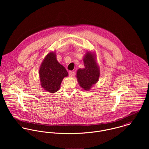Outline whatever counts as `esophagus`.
Instances as JSON below:
<instances>
[{
	"mask_svg": "<svg viewBox=\"0 0 149 149\" xmlns=\"http://www.w3.org/2000/svg\"><path fill=\"white\" fill-rule=\"evenodd\" d=\"M74 72H73V71H69V76L70 77H73L74 76Z\"/></svg>",
	"mask_w": 149,
	"mask_h": 149,
	"instance_id": "34e87169",
	"label": "esophagus"
}]
</instances>
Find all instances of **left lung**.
<instances>
[{
	"label": "left lung",
	"mask_w": 149,
	"mask_h": 149,
	"mask_svg": "<svg viewBox=\"0 0 149 149\" xmlns=\"http://www.w3.org/2000/svg\"><path fill=\"white\" fill-rule=\"evenodd\" d=\"M96 54L93 52L85 53L83 62L84 68L77 70L76 77L80 86L85 91H89L97 83L100 77V68L96 61Z\"/></svg>",
	"instance_id": "1"
}]
</instances>
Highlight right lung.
Returning <instances> with one entry per match:
<instances>
[{
	"mask_svg": "<svg viewBox=\"0 0 149 149\" xmlns=\"http://www.w3.org/2000/svg\"><path fill=\"white\" fill-rule=\"evenodd\" d=\"M39 76L41 86L46 91L54 93L60 89L61 82L68 73L64 66L58 62L56 52H49L44 58Z\"/></svg>",
	"mask_w": 149,
	"mask_h": 149,
	"instance_id": "right-lung-1",
	"label": "right lung"
}]
</instances>
